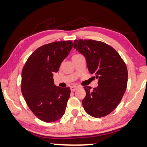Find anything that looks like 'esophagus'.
<instances>
[{
	"label": "esophagus",
	"instance_id": "esophagus-1",
	"mask_svg": "<svg viewBox=\"0 0 147 147\" xmlns=\"http://www.w3.org/2000/svg\"><path fill=\"white\" fill-rule=\"evenodd\" d=\"M78 88H79V86H71L70 87V89H71V91H75L77 90Z\"/></svg>",
	"mask_w": 147,
	"mask_h": 147
}]
</instances>
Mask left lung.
<instances>
[{"label": "left lung", "instance_id": "8db88e82", "mask_svg": "<svg viewBox=\"0 0 147 147\" xmlns=\"http://www.w3.org/2000/svg\"><path fill=\"white\" fill-rule=\"evenodd\" d=\"M74 48L86 60L88 69L98 80V86H84L86 95L84 109L94 117L111 113L121 101L127 83V69L124 61L111 46L93 40H75Z\"/></svg>", "mask_w": 147, "mask_h": 147}]
</instances>
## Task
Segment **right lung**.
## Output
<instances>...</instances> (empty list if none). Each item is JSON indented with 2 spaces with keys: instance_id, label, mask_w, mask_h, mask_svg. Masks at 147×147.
<instances>
[{
  "instance_id": "right-lung-1",
  "label": "right lung",
  "mask_w": 147,
  "mask_h": 147,
  "mask_svg": "<svg viewBox=\"0 0 147 147\" xmlns=\"http://www.w3.org/2000/svg\"><path fill=\"white\" fill-rule=\"evenodd\" d=\"M72 47L70 40L42 46L30 55L23 68V96L34 115L45 122L59 120L65 112L71 90L69 87L57 86L53 74L59 71Z\"/></svg>"
}]
</instances>
